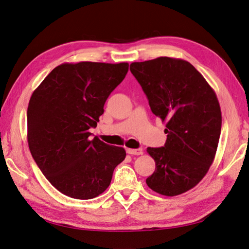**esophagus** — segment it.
Listing matches in <instances>:
<instances>
[{
  "label": "esophagus",
  "instance_id": "obj_1",
  "mask_svg": "<svg viewBox=\"0 0 249 249\" xmlns=\"http://www.w3.org/2000/svg\"><path fill=\"white\" fill-rule=\"evenodd\" d=\"M126 153L129 154V155L139 156V155L143 154V150H142V148H127L126 149Z\"/></svg>",
  "mask_w": 249,
  "mask_h": 249
}]
</instances>
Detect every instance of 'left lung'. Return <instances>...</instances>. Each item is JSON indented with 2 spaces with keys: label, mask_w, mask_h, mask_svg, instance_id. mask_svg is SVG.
I'll use <instances>...</instances> for the list:
<instances>
[{
  "label": "left lung",
  "mask_w": 249,
  "mask_h": 249,
  "mask_svg": "<svg viewBox=\"0 0 249 249\" xmlns=\"http://www.w3.org/2000/svg\"><path fill=\"white\" fill-rule=\"evenodd\" d=\"M130 71L166 126L165 145L146 149L156 163L146 184L165 196L189 191L207 175L219 142L222 118L214 89L191 63L178 58L133 62Z\"/></svg>",
  "instance_id": "left-lung-1"
}]
</instances>
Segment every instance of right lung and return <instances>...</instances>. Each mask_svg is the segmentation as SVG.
Returning <instances> with one entry per match:
<instances>
[{
	"instance_id": "1",
	"label": "right lung",
	"mask_w": 249,
	"mask_h": 249,
	"mask_svg": "<svg viewBox=\"0 0 249 249\" xmlns=\"http://www.w3.org/2000/svg\"><path fill=\"white\" fill-rule=\"evenodd\" d=\"M129 63L82 61L55 67L32 93L27 111L30 152L58 191L91 199L109 187L125 158L124 147L94 137L110 93L124 79Z\"/></svg>"
}]
</instances>
